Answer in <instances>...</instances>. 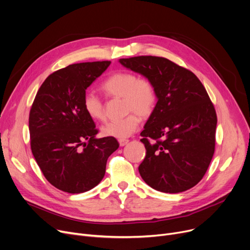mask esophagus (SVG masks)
<instances>
[{
  "label": "esophagus",
  "mask_w": 250,
  "mask_h": 250,
  "mask_svg": "<svg viewBox=\"0 0 250 250\" xmlns=\"http://www.w3.org/2000/svg\"><path fill=\"white\" fill-rule=\"evenodd\" d=\"M129 141L127 140V139H124V140H119V143H120V146H125V145H127V143H128Z\"/></svg>",
  "instance_id": "1"
}]
</instances>
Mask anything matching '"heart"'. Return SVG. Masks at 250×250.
Returning <instances> with one entry per match:
<instances>
[{
  "label": "heart",
  "instance_id": "heart-1",
  "mask_svg": "<svg viewBox=\"0 0 250 250\" xmlns=\"http://www.w3.org/2000/svg\"><path fill=\"white\" fill-rule=\"evenodd\" d=\"M102 88L109 96L123 98L125 111L129 112L122 120L103 125L102 134L104 137L120 140L128 138L138 129L141 123L139 116L147 118L156 107L157 92L154 83L147 78L138 77L135 73L114 72L104 80ZM83 108L94 122H102L105 118L103 102L91 92L83 96Z\"/></svg>",
  "mask_w": 250,
  "mask_h": 250
}]
</instances>
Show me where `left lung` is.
Returning a JSON list of instances; mask_svg holds the SVG:
<instances>
[{"label":"left lung","mask_w":250,"mask_h":250,"mask_svg":"<svg viewBox=\"0 0 250 250\" xmlns=\"http://www.w3.org/2000/svg\"><path fill=\"white\" fill-rule=\"evenodd\" d=\"M125 67L151 80L158 102L141 132L146 155L139 172L164 193L184 192L204 177L215 151L217 115L198 77L157 56L120 59Z\"/></svg>","instance_id":"obj_1"}]
</instances>
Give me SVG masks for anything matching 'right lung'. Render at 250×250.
Segmentation results:
<instances>
[{"mask_svg": "<svg viewBox=\"0 0 250 250\" xmlns=\"http://www.w3.org/2000/svg\"><path fill=\"white\" fill-rule=\"evenodd\" d=\"M110 61L71 64L50 74L29 114L32 154L50 184L70 194L91 190L105 174L114 138L96 139L98 129L83 108L86 88Z\"/></svg>", "mask_w": 250, "mask_h": 250, "instance_id": "obj_1", "label": "right lung"}]
</instances>
